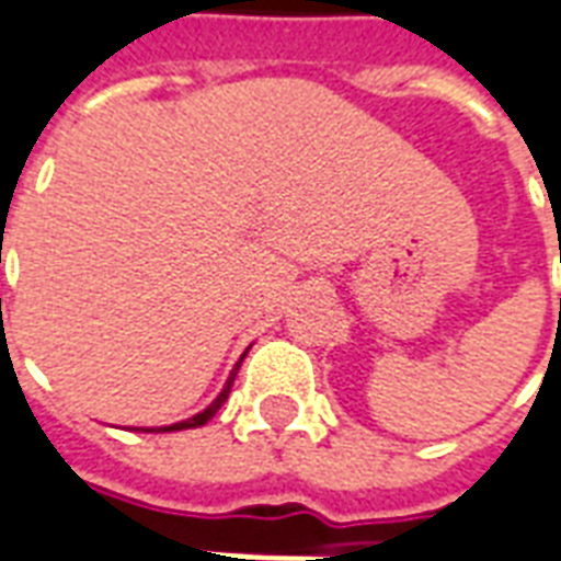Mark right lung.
Instances as JSON below:
<instances>
[{"label":"right lung","instance_id":"add662e5","mask_svg":"<svg viewBox=\"0 0 561 561\" xmlns=\"http://www.w3.org/2000/svg\"><path fill=\"white\" fill-rule=\"evenodd\" d=\"M238 368H240V363L234 365V371H231V377H228V383L222 386V392H219L217 401H214L210 408H205V410H202V413H196V416H193V419H186V422H175V425H165V428H145V431H151V434H163V431L198 428V425H205V422H210V419L217 416V410L222 408V404H226V398H228V392H231V383H234V375H238ZM139 431H142V428H139Z\"/></svg>","mask_w":561,"mask_h":561}]
</instances>
